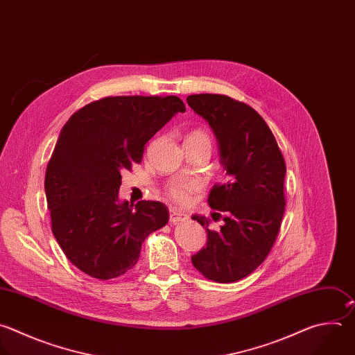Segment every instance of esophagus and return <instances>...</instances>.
<instances>
[{"label":"esophagus","instance_id":"1","mask_svg":"<svg viewBox=\"0 0 355 355\" xmlns=\"http://www.w3.org/2000/svg\"><path fill=\"white\" fill-rule=\"evenodd\" d=\"M187 218H188V216L185 213H182V211L174 209V207L170 209V221L171 223H180V221H184Z\"/></svg>","mask_w":355,"mask_h":355}]
</instances>
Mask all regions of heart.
I'll return each instance as SVG.
<instances>
[{"label": "heart", "mask_w": 355, "mask_h": 355, "mask_svg": "<svg viewBox=\"0 0 355 355\" xmlns=\"http://www.w3.org/2000/svg\"><path fill=\"white\" fill-rule=\"evenodd\" d=\"M185 142L191 144H202L206 145L209 149L211 146V139L209 134L203 130H193L188 134ZM199 189V184L196 181H189V180H174L167 185V195L170 196L171 200L180 205H187L189 203L192 193H195Z\"/></svg>", "instance_id": "1"}]
</instances>
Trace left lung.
<instances>
[{"label": "left lung", "mask_w": 355, "mask_h": 355, "mask_svg": "<svg viewBox=\"0 0 355 355\" xmlns=\"http://www.w3.org/2000/svg\"><path fill=\"white\" fill-rule=\"evenodd\" d=\"M188 105L209 123L228 181L217 184L207 203L224 224L209 230V218L193 214L207 243L192 265L209 280L232 283L251 275L269 255L284 207L286 163L263 118L248 104L224 94H191Z\"/></svg>", "instance_id": "8db88e82"}]
</instances>
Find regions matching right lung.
I'll use <instances>...</instances> for the list:
<instances>
[{"label": "right lung", "mask_w": 355, "mask_h": 355, "mask_svg": "<svg viewBox=\"0 0 355 355\" xmlns=\"http://www.w3.org/2000/svg\"><path fill=\"white\" fill-rule=\"evenodd\" d=\"M177 112V96H114L89 103L62 127L44 189L51 230L83 273L110 280L132 269L148 235L168 221L156 200L118 199L121 173L141 163L145 145Z\"/></svg>", "instance_id": "obj_1"}]
</instances>
